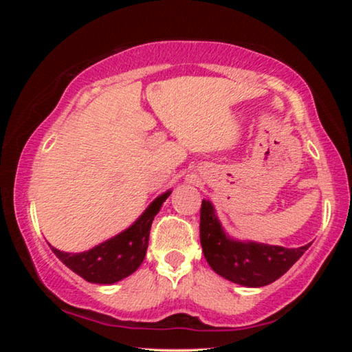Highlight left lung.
Segmentation results:
<instances>
[{
	"label": "left lung",
	"instance_id": "obj_1",
	"mask_svg": "<svg viewBox=\"0 0 352 352\" xmlns=\"http://www.w3.org/2000/svg\"><path fill=\"white\" fill-rule=\"evenodd\" d=\"M200 243L211 269L228 281L262 287L281 278L305 254L307 245L284 248L254 241H239L223 230L210 200L200 208Z\"/></svg>",
	"mask_w": 352,
	"mask_h": 352
}]
</instances>
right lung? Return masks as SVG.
Listing matches in <instances>:
<instances>
[{"instance_id": "obj_1", "label": "right lung", "mask_w": 352, "mask_h": 352, "mask_svg": "<svg viewBox=\"0 0 352 352\" xmlns=\"http://www.w3.org/2000/svg\"><path fill=\"white\" fill-rule=\"evenodd\" d=\"M170 192L169 189L158 195L129 228L91 250L82 253H67L52 245L50 247L68 269L88 283L115 284L121 281L136 272L144 261L152 220L162 210Z\"/></svg>"}]
</instances>
